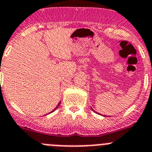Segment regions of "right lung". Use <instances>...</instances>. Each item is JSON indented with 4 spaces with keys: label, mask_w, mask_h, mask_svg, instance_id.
<instances>
[{
    "label": "right lung",
    "mask_w": 152,
    "mask_h": 152,
    "mask_svg": "<svg viewBox=\"0 0 152 152\" xmlns=\"http://www.w3.org/2000/svg\"><path fill=\"white\" fill-rule=\"evenodd\" d=\"M60 104H61V102H60V103H59V104H58V105H57V107H55V109H54V110H53V111H54V110H56V109H57V107H58V106H59V105H60ZM53 111H51V112H53Z\"/></svg>",
    "instance_id": "right-lung-1"
}]
</instances>
